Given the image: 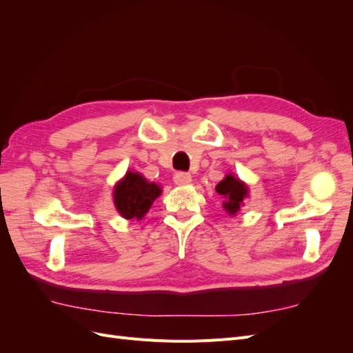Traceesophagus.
<instances>
[{
    "mask_svg": "<svg viewBox=\"0 0 353 353\" xmlns=\"http://www.w3.org/2000/svg\"><path fill=\"white\" fill-rule=\"evenodd\" d=\"M174 181L176 185H188L191 183V175L188 172H176L174 175Z\"/></svg>",
    "mask_w": 353,
    "mask_h": 353,
    "instance_id": "34e87169",
    "label": "esophagus"
}]
</instances>
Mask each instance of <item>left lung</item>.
I'll return each instance as SVG.
<instances>
[{
    "label": "left lung",
    "instance_id": "obj_1",
    "mask_svg": "<svg viewBox=\"0 0 353 353\" xmlns=\"http://www.w3.org/2000/svg\"><path fill=\"white\" fill-rule=\"evenodd\" d=\"M216 193L223 196L225 201H223V209L228 212V215H236L243 206L244 199L249 196V187L245 185L243 181L234 176L232 174H228L223 178L221 183L215 187Z\"/></svg>",
    "mask_w": 353,
    "mask_h": 353
}]
</instances>
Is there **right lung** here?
I'll use <instances>...</instances> for the list:
<instances>
[{"label":"right lung","mask_w":353,"mask_h":353,"mask_svg":"<svg viewBox=\"0 0 353 353\" xmlns=\"http://www.w3.org/2000/svg\"><path fill=\"white\" fill-rule=\"evenodd\" d=\"M160 193L162 188L157 184L148 183L141 174L128 170L126 175L114 185L113 201L116 210L125 219L140 221Z\"/></svg>","instance_id":"obj_1"}]
</instances>
